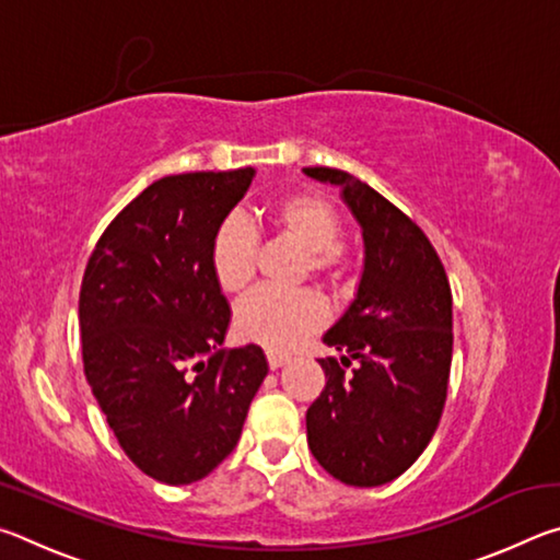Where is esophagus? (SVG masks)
<instances>
[{"label":"esophagus","instance_id":"obj_1","mask_svg":"<svg viewBox=\"0 0 560 560\" xmlns=\"http://www.w3.org/2000/svg\"><path fill=\"white\" fill-rule=\"evenodd\" d=\"M267 360H269V368H271V371H277V368L287 365L291 358H289L287 353H273V350H269V353H267Z\"/></svg>","mask_w":560,"mask_h":560}]
</instances>
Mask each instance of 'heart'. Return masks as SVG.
Returning a JSON list of instances; mask_svg holds the SVG:
<instances>
[{"label":"heart","instance_id":"heart-1","mask_svg":"<svg viewBox=\"0 0 560 560\" xmlns=\"http://www.w3.org/2000/svg\"><path fill=\"white\" fill-rule=\"evenodd\" d=\"M271 230L306 252V271L328 289H343L350 264L340 246L343 222L326 197L293 192L269 207ZM210 267L217 287L242 293L257 269V236L240 220H224L212 236ZM326 320V306L311 291L259 289L236 306L234 328L244 340L283 350L314 334Z\"/></svg>","mask_w":560,"mask_h":560}]
</instances>
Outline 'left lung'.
Here are the masks:
<instances>
[{
    "mask_svg": "<svg viewBox=\"0 0 560 560\" xmlns=\"http://www.w3.org/2000/svg\"><path fill=\"white\" fill-rule=\"evenodd\" d=\"M340 187L363 230L358 293L324 343L326 387L306 412L320 467L350 487L400 477L428 447L447 400L452 291L428 234L363 179L336 167H303ZM346 366H353L348 374Z\"/></svg>",
    "mask_w": 560,
    "mask_h": 560,
    "instance_id": "left-lung-1",
    "label": "left lung"
}]
</instances>
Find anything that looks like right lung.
Instances as JSON below:
<instances>
[{
  "instance_id": "obj_1",
  "label": "right lung",
  "mask_w": 560,
  "mask_h": 560,
  "mask_svg": "<svg viewBox=\"0 0 560 560\" xmlns=\"http://www.w3.org/2000/svg\"><path fill=\"white\" fill-rule=\"evenodd\" d=\"M252 177L158 179L106 226L83 271V373L128 459L163 485H192L230 457L269 373L259 346L220 348L232 311L210 267L217 226Z\"/></svg>"
}]
</instances>
